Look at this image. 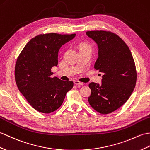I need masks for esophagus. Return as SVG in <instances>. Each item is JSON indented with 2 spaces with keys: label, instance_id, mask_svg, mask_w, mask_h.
<instances>
[{
  "label": "esophagus",
  "instance_id": "1",
  "mask_svg": "<svg viewBox=\"0 0 150 150\" xmlns=\"http://www.w3.org/2000/svg\"><path fill=\"white\" fill-rule=\"evenodd\" d=\"M74 83L75 85H78V86H83V83L81 82H79L78 81H75Z\"/></svg>",
  "mask_w": 150,
  "mask_h": 150
}]
</instances>
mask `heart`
I'll list each match as a JSON object with an SVG mask.
<instances>
[{
	"label": "heart",
	"mask_w": 150,
	"mask_h": 150,
	"mask_svg": "<svg viewBox=\"0 0 150 150\" xmlns=\"http://www.w3.org/2000/svg\"><path fill=\"white\" fill-rule=\"evenodd\" d=\"M81 49H90L91 50V47L87 43H82L81 45Z\"/></svg>",
	"instance_id": "obj_1"
}]
</instances>
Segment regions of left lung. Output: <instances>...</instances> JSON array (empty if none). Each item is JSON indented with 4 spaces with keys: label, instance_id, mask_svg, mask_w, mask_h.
Wrapping results in <instances>:
<instances>
[{
    "label": "left lung",
    "instance_id": "left-lung-1",
    "mask_svg": "<svg viewBox=\"0 0 150 150\" xmlns=\"http://www.w3.org/2000/svg\"><path fill=\"white\" fill-rule=\"evenodd\" d=\"M86 34L98 47L95 69L103 74L102 84L91 82L88 102L97 112L107 114L127 102L137 81L135 62L127 45L110 31H87Z\"/></svg>",
    "mask_w": 150,
    "mask_h": 150
}]
</instances>
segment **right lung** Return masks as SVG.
Masks as SVG:
<instances>
[{"label":"right lung","instance_id":"1","mask_svg":"<svg viewBox=\"0 0 150 150\" xmlns=\"http://www.w3.org/2000/svg\"><path fill=\"white\" fill-rule=\"evenodd\" d=\"M76 34H41L32 38L18 55L15 64L17 87L38 112L49 114L62 105L72 81L52 77L51 68L58 64V52Z\"/></svg>","mask_w":150,"mask_h":150}]
</instances>
